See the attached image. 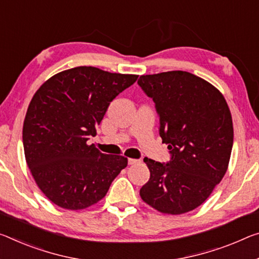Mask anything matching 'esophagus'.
I'll use <instances>...</instances> for the list:
<instances>
[{
	"mask_svg": "<svg viewBox=\"0 0 259 259\" xmlns=\"http://www.w3.org/2000/svg\"><path fill=\"white\" fill-rule=\"evenodd\" d=\"M141 162V160L138 159H128V163L129 165H136V163Z\"/></svg>",
	"mask_w": 259,
	"mask_h": 259,
	"instance_id": "1",
	"label": "esophagus"
}]
</instances>
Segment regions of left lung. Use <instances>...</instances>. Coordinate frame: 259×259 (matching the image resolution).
Masks as SVG:
<instances>
[{"instance_id": "1", "label": "left lung", "mask_w": 259, "mask_h": 259, "mask_svg": "<svg viewBox=\"0 0 259 259\" xmlns=\"http://www.w3.org/2000/svg\"><path fill=\"white\" fill-rule=\"evenodd\" d=\"M138 85L153 99L160 137L171 160L145 158L150 180L139 195L165 214H183L202 205L223 180L231 159L232 114L215 86L187 71L141 76Z\"/></svg>"}]
</instances>
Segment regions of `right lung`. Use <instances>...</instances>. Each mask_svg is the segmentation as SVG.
I'll use <instances>...</instances> for the list:
<instances>
[{
  "label": "right lung",
  "mask_w": 259,
  "mask_h": 259,
  "mask_svg": "<svg viewBox=\"0 0 259 259\" xmlns=\"http://www.w3.org/2000/svg\"><path fill=\"white\" fill-rule=\"evenodd\" d=\"M137 78L84 65L52 76L34 93L23 125L24 153L52 203L72 211L92 206L128 165L125 157L101 153L88 141L110 102Z\"/></svg>",
  "instance_id": "right-lung-1"
}]
</instances>
